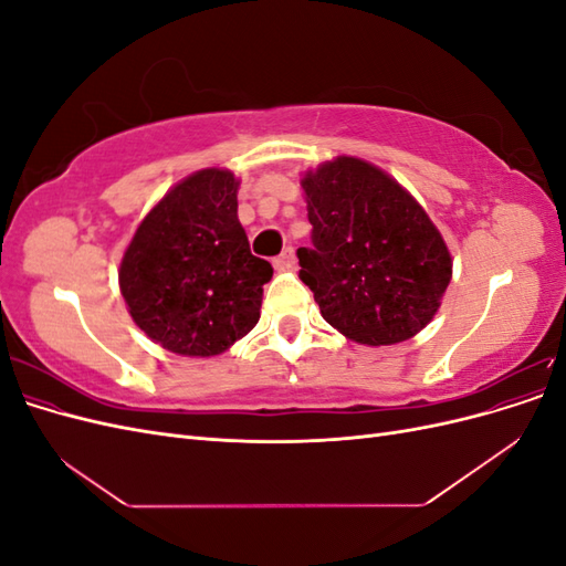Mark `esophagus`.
I'll use <instances>...</instances> for the list:
<instances>
[{
    "label": "esophagus",
    "mask_w": 566,
    "mask_h": 566,
    "mask_svg": "<svg viewBox=\"0 0 566 566\" xmlns=\"http://www.w3.org/2000/svg\"><path fill=\"white\" fill-rule=\"evenodd\" d=\"M295 262H297V256H295V250L293 248H287V250H283L276 260H273V266L276 269H293L295 266Z\"/></svg>",
    "instance_id": "esophagus-1"
}]
</instances>
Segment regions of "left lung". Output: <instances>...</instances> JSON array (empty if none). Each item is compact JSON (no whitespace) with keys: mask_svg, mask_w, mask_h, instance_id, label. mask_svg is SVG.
Listing matches in <instances>:
<instances>
[{"mask_svg":"<svg viewBox=\"0 0 566 566\" xmlns=\"http://www.w3.org/2000/svg\"><path fill=\"white\" fill-rule=\"evenodd\" d=\"M300 184L314 227V250H297L300 279L321 316L366 347L418 335L453 276L449 245L422 205L354 156L306 169Z\"/></svg>","mask_w":566,"mask_h":566,"instance_id":"8db88e82","label":"left lung"}]
</instances>
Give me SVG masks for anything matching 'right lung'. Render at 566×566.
<instances>
[{"mask_svg": "<svg viewBox=\"0 0 566 566\" xmlns=\"http://www.w3.org/2000/svg\"><path fill=\"white\" fill-rule=\"evenodd\" d=\"M238 186L224 167L188 175L148 210L119 262L132 321L167 352L217 356L260 321L273 269L250 252Z\"/></svg>", "mask_w": 566, "mask_h": 566, "instance_id": "add662e5", "label": "right lung"}]
</instances>
